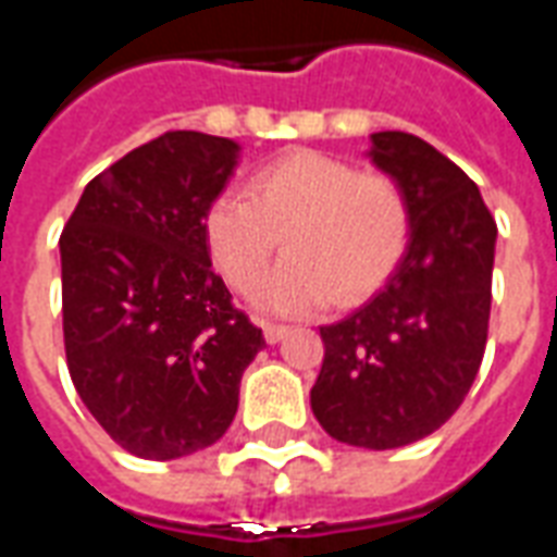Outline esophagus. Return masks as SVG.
<instances>
[{
	"label": "esophagus",
	"mask_w": 557,
	"mask_h": 557,
	"mask_svg": "<svg viewBox=\"0 0 557 557\" xmlns=\"http://www.w3.org/2000/svg\"><path fill=\"white\" fill-rule=\"evenodd\" d=\"M262 334H265L268 343H280V339L289 334V327H286V325H274V322H262Z\"/></svg>",
	"instance_id": "34e87169"
}]
</instances>
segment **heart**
<instances>
[{
    "label": "heart",
    "instance_id": "1",
    "mask_svg": "<svg viewBox=\"0 0 557 557\" xmlns=\"http://www.w3.org/2000/svg\"><path fill=\"white\" fill-rule=\"evenodd\" d=\"M202 238L220 277L242 295L265 274L283 238L286 259L262 280L253 304L307 315L361 301L385 283L409 242V202L382 172L301 148L259 166L247 196H214Z\"/></svg>",
    "mask_w": 557,
    "mask_h": 557
}]
</instances>
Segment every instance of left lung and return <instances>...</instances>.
Returning a JSON list of instances; mask_svg holds the SVG:
<instances>
[{
    "label": "left lung",
    "mask_w": 557,
    "mask_h": 557,
    "mask_svg": "<svg viewBox=\"0 0 557 557\" xmlns=\"http://www.w3.org/2000/svg\"><path fill=\"white\" fill-rule=\"evenodd\" d=\"M367 158L409 202V244L370 301L319 327L310 406L331 438L394 450L438 430L478 375L498 230L478 184L420 137L370 134Z\"/></svg>",
    "instance_id": "left-lung-1"
}]
</instances>
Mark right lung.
I'll return each mask as SVG.
<instances>
[{
  "label": "right lung",
  "mask_w": 557,
  "mask_h": 557,
  "mask_svg": "<svg viewBox=\"0 0 557 557\" xmlns=\"http://www.w3.org/2000/svg\"><path fill=\"white\" fill-rule=\"evenodd\" d=\"M242 146L170 131L86 184L59 238L71 382L115 444L178 459L223 438L265 346L211 271L202 214Z\"/></svg>",
  "instance_id": "right-lung-1"
}]
</instances>
